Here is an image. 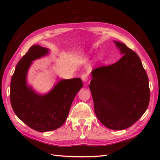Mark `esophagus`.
<instances>
[{
    "label": "esophagus",
    "instance_id": "obj_1",
    "mask_svg": "<svg viewBox=\"0 0 160 160\" xmlns=\"http://www.w3.org/2000/svg\"><path fill=\"white\" fill-rule=\"evenodd\" d=\"M81 79L83 81V83H87L88 81V74H83L81 76Z\"/></svg>",
    "mask_w": 160,
    "mask_h": 160
}]
</instances>
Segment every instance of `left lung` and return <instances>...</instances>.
I'll use <instances>...</instances> for the list:
<instances>
[{
    "instance_id": "obj_1",
    "label": "left lung",
    "mask_w": 160,
    "mask_h": 160,
    "mask_svg": "<svg viewBox=\"0 0 160 160\" xmlns=\"http://www.w3.org/2000/svg\"><path fill=\"white\" fill-rule=\"evenodd\" d=\"M123 57L115 63L91 72L89 88L97 118L114 130L128 128L146 112L149 79L139 56L124 43L113 41Z\"/></svg>"
}]
</instances>
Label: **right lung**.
I'll list each match as a JSON object with an SVG mask.
<instances>
[{"label":"right lung","instance_id":"add662e5","mask_svg":"<svg viewBox=\"0 0 160 160\" xmlns=\"http://www.w3.org/2000/svg\"><path fill=\"white\" fill-rule=\"evenodd\" d=\"M50 50L32 46L17 63L11 82L10 99L14 112L31 129L40 132L62 126L68 116L75 97L83 88L80 78L59 79L47 93L41 94L27 83L33 61L48 55Z\"/></svg>","mask_w":160,"mask_h":160}]
</instances>
